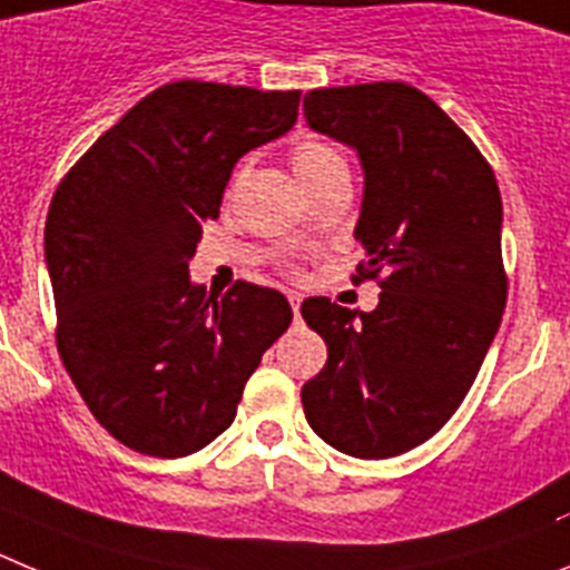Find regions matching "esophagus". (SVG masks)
<instances>
[{
    "label": "esophagus",
    "mask_w": 570,
    "mask_h": 570,
    "mask_svg": "<svg viewBox=\"0 0 570 570\" xmlns=\"http://www.w3.org/2000/svg\"><path fill=\"white\" fill-rule=\"evenodd\" d=\"M286 297H289V306L292 312H295V317L301 315V301H304V295H301V292H286Z\"/></svg>",
    "instance_id": "esophagus-1"
}]
</instances>
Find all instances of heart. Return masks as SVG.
<instances>
[{
	"label": "heart",
	"mask_w": 570,
	"mask_h": 570,
	"mask_svg": "<svg viewBox=\"0 0 570 570\" xmlns=\"http://www.w3.org/2000/svg\"><path fill=\"white\" fill-rule=\"evenodd\" d=\"M292 164H295L297 178L304 181V187L309 189L312 184L323 181L332 173H348L346 158L337 147H332L330 141H321V138H306L292 153Z\"/></svg>",
	"instance_id": "b5f03b06"
}]
</instances>
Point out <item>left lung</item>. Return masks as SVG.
Returning a JSON list of instances; mask_svg holds the SVG:
<instances>
[{"instance_id":"obj_1","label":"left lung","mask_w":570,"mask_h":570,"mask_svg":"<svg viewBox=\"0 0 570 570\" xmlns=\"http://www.w3.org/2000/svg\"><path fill=\"white\" fill-rule=\"evenodd\" d=\"M304 116L361 158L357 275H383V292L372 312L306 297L301 315L330 357L301 400L332 449L394 458L458 412L500 330V189L471 138L403 81L309 90Z\"/></svg>"}]
</instances>
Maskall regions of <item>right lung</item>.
Listing matches in <instances>:
<instances>
[{
  "mask_svg": "<svg viewBox=\"0 0 570 570\" xmlns=\"http://www.w3.org/2000/svg\"><path fill=\"white\" fill-rule=\"evenodd\" d=\"M301 90L173 81L121 116L56 189L45 264L59 355L87 409L127 449L187 458L213 443L261 355L292 323L281 292L189 281L240 156L297 119Z\"/></svg>",
  "mask_w": 570,
  "mask_h": 570,
  "instance_id": "obj_1",
  "label": "right lung"
}]
</instances>
